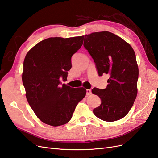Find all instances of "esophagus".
I'll use <instances>...</instances> for the list:
<instances>
[{
  "label": "esophagus",
  "instance_id": "1",
  "mask_svg": "<svg viewBox=\"0 0 158 158\" xmlns=\"http://www.w3.org/2000/svg\"><path fill=\"white\" fill-rule=\"evenodd\" d=\"M92 94V90L91 89H86V95H89Z\"/></svg>",
  "mask_w": 158,
  "mask_h": 158
}]
</instances>
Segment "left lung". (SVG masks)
<instances>
[{
  "mask_svg": "<svg viewBox=\"0 0 158 158\" xmlns=\"http://www.w3.org/2000/svg\"><path fill=\"white\" fill-rule=\"evenodd\" d=\"M84 47L94 59L99 76H109L106 88L92 90L102 101L93 112L104 121L119 120L128 114L137 95L135 52L122 38L107 31L85 35Z\"/></svg>",
  "mask_w": 158,
  "mask_h": 158,
  "instance_id": "8db88e82",
  "label": "left lung"
}]
</instances>
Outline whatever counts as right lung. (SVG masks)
Returning <instances> with one entry per match:
<instances>
[{
  "label": "right lung",
  "mask_w": 158,
  "mask_h": 158,
  "mask_svg": "<svg viewBox=\"0 0 158 158\" xmlns=\"http://www.w3.org/2000/svg\"><path fill=\"white\" fill-rule=\"evenodd\" d=\"M84 36L50 37L38 43L23 61L22 82L28 103L43 123L63 125L85 95L84 88L62 84L72 67L71 58L82 47Z\"/></svg>",
  "instance_id": "add662e5"
}]
</instances>
